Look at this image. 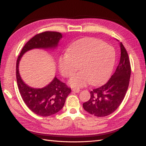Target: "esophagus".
Wrapping results in <instances>:
<instances>
[{"label":"esophagus","mask_w":146,"mask_h":146,"mask_svg":"<svg viewBox=\"0 0 146 146\" xmlns=\"http://www.w3.org/2000/svg\"><path fill=\"white\" fill-rule=\"evenodd\" d=\"M72 91L75 93H79L80 92V89L78 88H73Z\"/></svg>","instance_id":"34e87169"}]
</instances>
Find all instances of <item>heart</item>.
<instances>
[{
    "mask_svg": "<svg viewBox=\"0 0 146 146\" xmlns=\"http://www.w3.org/2000/svg\"><path fill=\"white\" fill-rule=\"evenodd\" d=\"M68 54L58 58L61 75L71 78L68 83L72 87H83L89 83L98 85L110 76L115 62V52L111 46L92 38L80 39L67 49Z\"/></svg>",
    "mask_w": 146,
    "mask_h": 146,
    "instance_id": "heart-1",
    "label": "heart"
}]
</instances>
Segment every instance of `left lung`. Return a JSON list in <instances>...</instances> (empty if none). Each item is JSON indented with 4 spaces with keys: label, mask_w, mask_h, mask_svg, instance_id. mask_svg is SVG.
Listing matches in <instances>:
<instances>
[{
    "label": "left lung",
    "mask_w": 146,
    "mask_h": 146,
    "mask_svg": "<svg viewBox=\"0 0 146 146\" xmlns=\"http://www.w3.org/2000/svg\"><path fill=\"white\" fill-rule=\"evenodd\" d=\"M120 58L115 73L100 87L90 92V98L83 104L87 112L97 117H105L113 113L124 98L131 77V68L124 46L120 42Z\"/></svg>",
    "instance_id": "obj_1"
}]
</instances>
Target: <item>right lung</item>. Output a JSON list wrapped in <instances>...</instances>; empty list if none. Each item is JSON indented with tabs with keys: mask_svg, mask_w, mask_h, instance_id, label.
<instances>
[{
	"mask_svg": "<svg viewBox=\"0 0 146 146\" xmlns=\"http://www.w3.org/2000/svg\"><path fill=\"white\" fill-rule=\"evenodd\" d=\"M62 38L60 33L46 31L38 34L31 39L22 49L16 63V78L19 90L24 103L34 113L42 117L56 113L63 107L71 89L56 76L42 88H35L28 86L22 80L19 65L24 53L33 49H55Z\"/></svg>",
	"mask_w": 146,
	"mask_h": 146,
	"instance_id": "add662e5",
	"label": "right lung"
}]
</instances>
